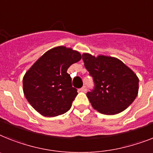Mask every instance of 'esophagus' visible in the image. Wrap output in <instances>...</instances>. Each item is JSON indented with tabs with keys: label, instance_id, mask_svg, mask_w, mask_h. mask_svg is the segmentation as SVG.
Here are the masks:
<instances>
[{
	"label": "esophagus",
	"instance_id": "1",
	"mask_svg": "<svg viewBox=\"0 0 153 153\" xmlns=\"http://www.w3.org/2000/svg\"><path fill=\"white\" fill-rule=\"evenodd\" d=\"M80 91H83V92H85L86 91H87V87H86V86H84L83 88H80Z\"/></svg>",
	"mask_w": 153,
	"mask_h": 153
}]
</instances>
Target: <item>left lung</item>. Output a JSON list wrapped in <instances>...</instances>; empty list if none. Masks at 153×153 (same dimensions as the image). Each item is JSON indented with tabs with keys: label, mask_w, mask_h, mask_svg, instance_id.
<instances>
[{
	"label": "left lung",
	"mask_w": 153,
	"mask_h": 153,
	"mask_svg": "<svg viewBox=\"0 0 153 153\" xmlns=\"http://www.w3.org/2000/svg\"><path fill=\"white\" fill-rule=\"evenodd\" d=\"M85 68L94 82V89L87 93L92 107L105 115L123 112L134 101L139 79L120 59L106 55H83Z\"/></svg>",
	"instance_id": "obj_1"
}]
</instances>
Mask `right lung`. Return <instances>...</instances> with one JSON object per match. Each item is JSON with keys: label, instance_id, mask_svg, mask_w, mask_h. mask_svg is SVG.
<instances>
[{"label": "right lung", "instance_id": "add662e5", "mask_svg": "<svg viewBox=\"0 0 153 153\" xmlns=\"http://www.w3.org/2000/svg\"><path fill=\"white\" fill-rule=\"evenodd\" d=\"M81 59L77 51L65 46L50 49L26 71L22 79L24 95L33 108L44 117L66 113L77 95L68 68Z\"/></svg>", "mask_w": 153, "mask_h": 153}]
</instances>
